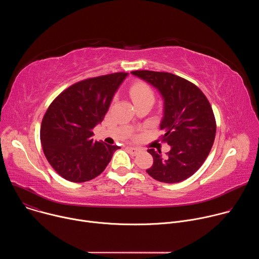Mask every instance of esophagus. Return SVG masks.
<instances>
[{"label":"esophagus","instance_id":"obj_1","mask_svg":"<svg viewBox=\"0 0 259 259\" xmlns=\"http://www.w3.org/2000/svg\"><path fill=\"white\" fill-rule=\"evenodd\" d=\"M128 149V151H129V153L132 155V156H136V155H138V154H140V152H141V150L140 149H137V147H132V146H128L127 147Z\"/></svg>","mask_w":259,"mask_h":259}]
</instances>
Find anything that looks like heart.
I'll return each mask as SVG.
<instances>
[{
	"mask_svg": "<svg viewBox=\"0 0 259 259\" xmlns=\"http://www.w3.org/2000/svg\"><path fill=\"white\" fill-rule=\"evenodd\" d=\"M130 95H131L133 101L139 100V99H144V98L154 99V93H153V90L151 89V87L144 83H141V82L135 83L131 86Z\"/></svg>",
	"mask_w": 259,
	"mask_h": 259,
	"instance_id": "obj_1",
	"label": "heart"
}]
</instances>
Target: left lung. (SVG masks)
I'll return each instance as SVG.
<instances>
[{
	"label": "left lung",
	"mask_w": 259,
	"mask_h": 259,
	"mask_svg": "<svg viewBox=\"0 0 259 259\" xmlns=\"http://www.w3.org/2000/svg\"><path fill=\"white\" fill-rule=\"evenodd\" d=\"M133 76L149 83L164 101L160 124L163 141L170 145L166 157L151 149L153 166L146 172L154 179L176 183L192 176L207 159L215 139L216 123L204 93L193 83L169 72L135 70Z\"/></svg>",
	"instance_id": "obj_1"
}]
</instances>
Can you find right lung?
<instances>
[{"label": "right lung", "instance_id": "obj_1", "mask_svg": "<svg viewBox=\"0 0 259 259\" xmlns=\"http://www.w3.org/2000/svg\"><path fill=\"white\" fill-rule=\"evenodd\" d=\"M128 72L87 79L71 85L50 104L41 125V143L52 168L64 179L85 182L98 176L120 149L94 141L100 124Z\"/></svg>", "mask_w": 259, "mask_h": 259}]
</instances>
